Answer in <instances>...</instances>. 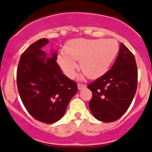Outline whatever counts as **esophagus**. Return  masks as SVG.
Returning <instances> with one entry per match:
<instances>
[{"label":"esophagus","instance_id":"obj_1","mask_svg":"<svg viewBox=\"0 0 152 152\" xmlns=\"http://www.w3.org/2000/svg\"><path fill=\"white\" fill-rule=\"evenodd\" d=\"M86 88L85 84H77V88H78V90H82L83 88Z\"/></svg>","mask_w":152,"mask_h":152}]
</instances>
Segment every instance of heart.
Here are the masks:
<instances>
[{
	"mask_svg": "<svg viewBox=\"0 0 152 152\" xmlns=\"http://www.w3.org/2000/svg\"><path fill=\"white\" fill-rule=\"evenodd\" d=\"M119 44L115 39H77L68 42L65 52L58 56V63L63 72L73 78L78 68L91 78H96L108 71L118 52Z\"/></svg>",
	"mask_w": 152,
	"mask_h": 152,
	"instance_id": "b5f03b06",
	"label": "heart"
}]
</instances>
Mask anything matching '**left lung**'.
I'll list each match as a JSON object with an SVG mask.
<instances>
[{
  "label": "left lung",
  "mask_w": 152,
  "mask_h": 152,
  "mask_svg": "<svg viewBox=\"0 0 152 152\" xmlns=\"http://www.w3.org/2000/svg\"><path fill=\"white\" fill-rule=\"evenodd\" d=\"M138 72L135 57L123 43L111 69L88 84L92 91L91 113L104 123L117 120L126 112L137 89Z\"/></svg>",
  "instance_id": "left-lung-1"
}]
</instances>
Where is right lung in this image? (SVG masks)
<instances>
[{
	"instance_id": "1",
	"label": "right lung",
	"mask_w": 152,
	"mask_h": 152,
	"mask_svg": "<svg viewBox=\"0 0 152 152\" xmlns=\"http://www.w3.org/2000/svg\"><path fill=\"white\" fill-rule=\"evenodd\" d=\"M49 43L41 39L29 45L19 61L17 83L19 94L31 116L52 124L64 116L68 103L77 92V84L61 72L57 52L47 56L42 48Z\"/></svg>"
}]
</instances>
